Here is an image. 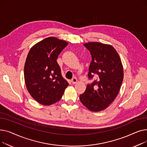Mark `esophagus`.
I'll return each instance as SVG.
<instances>
[{
    "label": "esophagus",
    "mask_w": 147,
    "mask_h": 147,
    "mask_svg": "<svg viewBox=\"0 0 147 147\" xmlns=\"http://www.w3.org/2000/svg\"><path fill=\"white\" fill-rule=\"evenodd\" d=\"M71 82L73 84H76L77 82H78V79H77L76 78H73L71 79Z\"/></svg>",
    "instance_id": "esophagus-1"
}]
</instances>
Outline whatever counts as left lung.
<instances>
[{
  "mask_svg": "<svg viewBox=\"0 0 147 147\" xmlns=\"http://www.w3.org/2000/svg\"><path fill=\"white\" fill-rule=\"evenodd\" d=\"M84 46L92 59L88 78L92 79L95 74L98 78L88 84L80 95V100L89 110L98 112L107 109L117 96L123 80V68L118 53L111 45L89 42Z\"/></svg>",
  "mask_w": 147,
  "mask_h": 147,
  "instance_id": "left-lung-1",
  "label": "left lung"
}]
</instances>
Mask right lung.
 <instances>
[{
	"instance_id": "1",
	"label": "right lung",
	"mask_w": 147,
	"mask_h": 147,
	"mask_svg": "<svg viewBox=\"0 0 147 147\" xmlns=\"http://www.w3.org/2000/svg\"><path fill=\"white\" fill-rule=\"evenodd\" d=\"M67 45L66 41L49 37L34 45L28 53L24 65L26 88L31 96L42 105L59 101L68 86L57 61Z\"/></svg>"
}]
</instances>
